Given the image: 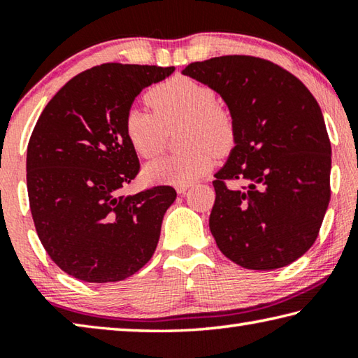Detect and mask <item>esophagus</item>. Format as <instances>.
Segmentation results:
<instances>
[{"instance_id":"esophagus-1","label":"esophagus","mask_w":358,"mask_h":358,"mask_svg":"<svg viewBox=\"0 0 358 358\" xmlns=\"http://www.w3.org/2000/svg\"><path fill=\"white\" fill-rule=\"evenodd\" d=\"M189 186H191V183L177 185V186H175V189H177V192H178V194H183V192H186L187 189H189Z\"/></svg>"}]
</instances>
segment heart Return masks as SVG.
<instances>
[{
    "label": "heart",
    "instance_id": "b5f03b06",
    "mask_svg": "<svg viewBox=\"0 0 358 358\" xmlns=\"http://www.w3.org/2000/svg\"><path fill=\"white\" fill-rule=\"evenodd\" d=\"M147 102L155 113L131 108L126 115V137L136 153L151 159L164 148L167 134L183 126V153L161 157L143 169L151 183H192L215 166L216 155L234 145L235 124L230 113L215 106L213 90L187 77H173L151 88Z\"/></svg>",
    "mask_w": 358,
    "mask_h": 358
}]
</instances>
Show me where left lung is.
<instances>
[{"mask_svg": "<svg viewBox=\"0 0 358 358\" xmlns=\"http://www.w3.org/2000/svg\"><path fill=\"white\" fill-rule=\"evenodd\" d=\"M181 74L220 94L235 124L213 181L217 248L248 270L292 264L316 241L330 202L331 147L317 101L290 72L254 57H216Z\"/></svg>", "mask_w": 358, "mask_h": 358, "instance_id": "8db88e82", "label": "left lung"}]
</instances>
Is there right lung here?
I'll return each mask as SVG.
<instances>
[{"mask_svg": "<svg viewBox=\"0 0 358 358\" xmlns=\"http://www.w3.org/2000/svg\"><path fill=\"white\" fill-rule=\"evenodd\" d=\"M173 66H96L64 85L41 113L27 150L36 232L50 259L85 282H115L153 256L172 186L120 196L138 172L126 137L132 102Z\"/></svg>", "mask_w": 358, "mask_h": 358, "instance_id": "obj_1", "label": "right lung"}]
</instances>
